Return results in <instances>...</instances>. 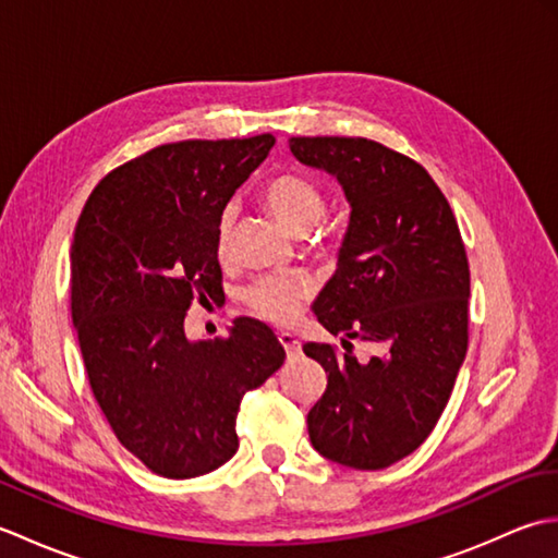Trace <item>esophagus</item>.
<instances>
[{"instance_id": "esophagus-1", "label": "esophagus", "mask_w": 558, "mask_h": 558, "mask_svg": "<svg viewBox=\"0 0 558 558\" xmlns=\"http://www.w3.org/2000/svg\"><path fill=\"white\" fill-rule=\"evenodd\" d=\"M278 340H280V345L286 348L288 357H298L300 350H302V342H300L298 338L290 336V333H280V336H278Z\"/></svg>"}]
</instances>
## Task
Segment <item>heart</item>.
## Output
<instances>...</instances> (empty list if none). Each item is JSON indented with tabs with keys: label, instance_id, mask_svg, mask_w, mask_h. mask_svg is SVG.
I'll return each mask as SVG.
<instances>
[{
	"label": "heart",
	"instance_id": "heart-1",
	"mask_svg": "<svg viewBox=\"0 0 558 558\" xmlns=\"http://www.w3.org/2000/svg\"><path fill=\"white\" fill-rule=\"evenodd\" d=\"M260 204H264L272 216H276L292 234H310L318 222L324 220L328 210V196L310 177L300 172H276L260 184L258 192ZM236 220V208L225 206L218 218L216 244L218 254L225 258L230 254L232 230ZM322 252H328L330 242H318ZM312 298V288L304 280H294L286 276H268L254 282L252 288L244 290V304L254 316L264 322L290 326L300 316L304 302Z\"/></svg>",
	"mask_w": 558,
	"mask_h": 558
}]
</instances>
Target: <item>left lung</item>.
Here are the masks:
<instances>
[{
    "instance_id": "obj_1",
    "label": "left lung",
    "mask_w": 558,
    "mask_h": 558,
    "mask_svg": "<svg viewBox=\"0 0 558 558\" xmlns=\"http://www.w3.org/2000/svg\"><path fill=\"white\" fill-rule=\"evenodd\" d=\"M294 158L338 177L352 206L340 266L314 314L342 350L306 342L328 374L310 410L324 458L384 470L432 434L468 352L470 266L458 220L420 162L362 136H294ZM379 354L357 363L350 339Z\"/></svg>"
}]
</instances>
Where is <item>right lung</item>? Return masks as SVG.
<instances>
[{"label":"right lung","instance_id":"right-lung-1","mask_svg":"<svg viewBox=\"0 0 558 558\" xmlns=\"http://www.w3.org/2000/svg\"><path fill=\"white\" fill-rule=\"evenodd\" d=\"M276 138H189L141 153L93 189L71 242V316L88 384L120 444L168 480L225 465L236 412L286 362L276 333L240 318L189 342V306L222 300V208Z\"/></svg>","mask_w":558,"mask_h":558}]
</instances>
